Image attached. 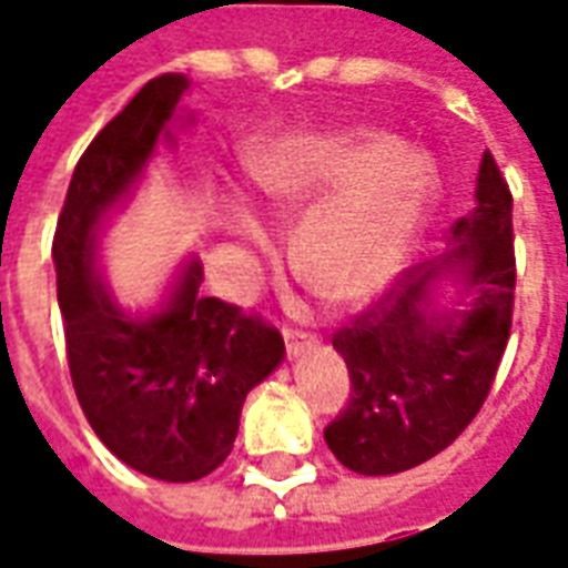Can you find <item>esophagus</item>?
Here are the masks:
<instances>
[{"label": "esophagus", "instance_id": "1", "mask_svg": "<svg viewBox=\"0 0 568 568\" xmlns=\"http://www.w3.org/2000/svg\"><path fill=\"white\" fill-rule=\"evenodd\" d=\"M284 345H287L290 357H296L302 347L314 345V335L302 333V329H284Z\"/></svg>", "mask_w": 568, "mask_h": 568}]
</instances>
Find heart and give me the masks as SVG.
<instances>
[{"instance_id": "heart-1", "label": "heart", "mask_w": 568, "mask_h": 568, "mask_svg": "<svg viewBox=\"0 0 568 568\" xmlns=\"http://www.w3.org/2000/svg\"><path fill=\"white\" fill-rule=\"evenodd\" d=\"M247 175L278 209L318 199L293 230V260L335 302L369 300L399 272L438 193L433 160L378 130L287 132L247 153ZM230 223L244 239L263 233L244 205Z\"/></svg>"}]
</instances>
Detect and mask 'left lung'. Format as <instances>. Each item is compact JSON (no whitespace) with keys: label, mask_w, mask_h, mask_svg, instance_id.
<instances>
[{"label":"left lung","mask_w":568,"mask_h":568,"mask_svg":"<svg viewBox=\"0 0 568 568\" xmlns=\"http://www.w3.org/2000/svg\"><path fill=\"white\" fill-rule=\"evenodd\" d=\"M475 209L450 226L448 254L405 268L369 312L333 335L351 399L324 429L359 475L415 469L475 420L499 369L515 312L511 193L484 151ZM458 296L445 306L444 287Z\"/></svg>","instance_id":"1"}]
</instances>
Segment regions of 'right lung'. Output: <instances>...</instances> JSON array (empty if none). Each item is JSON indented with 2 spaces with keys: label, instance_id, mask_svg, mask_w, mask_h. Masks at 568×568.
<instances>
[{
  "label": "right lung",
  "instance_id": "add662e5",
  "mask_svg": "<svg viewBox=\"0 0 568 568\" xmlns=\"http://www.w3.org/2000/svg\"><path fill=\"white\" fill-rule=\"evenodd\" d=\"M184 74H160L105 123L74 165L53 233L57 300L78 403L102 445L160 481H199L233 450L244 396L284 359V338L256 314L202 296L190 260L165 302L126 314L97 275L109 211L130 196L169 139Z\"/></svg>",
  "mask_w": 568,
  "mask_h": 568
}]
</instances>
